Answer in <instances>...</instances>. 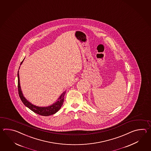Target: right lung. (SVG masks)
<instances>
[{
    "instance_id": "1",
    "label": "right lung",
    "mask_w": 151,
    "mask_h": 151,
    "mask_svg": "<svg viewBox=\"0 0 151 151\" xmlns=\"http://www.w3.org/2000/svg\"><path fill=\"white\" fill-rule=\"evenodd\" d=\"M21 63L20 65L22 64L24 60ZM20 68V67H19ZM18 93L19 95L20 99L22 101L23 104L25 105L29 109H31L33 112L38 114L39 115L43 116H49L54 114L55 113L57 112L59 109H60L61 106L63 104L64 101V96L66 91H65L61 93V95L58 98V99L56 100L55 103L52 104L51 105L48 106H38L35 105L30 103L26 99L25 97L24 96L23 92L21 89L20 83L19 74V71L18 72Z\"/></svg>"
}]
</instances>
